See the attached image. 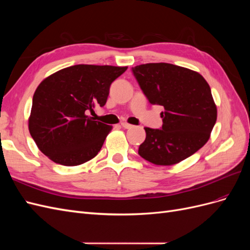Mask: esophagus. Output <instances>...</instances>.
<instances>
[{
    "instance_id": "34e87169",
    "label": "esophagus",
    "mask_w": 250,
    "mask_h": 250,
    "mask_svg": "<svg viewBox=\"0 0 250 250\" xmlns=\"http://www.w3.org/2000/svg\"><path fill=\"white\" fill-rule=\"evenodd\" d=\"M121 126H122L123 128H125V129H130V128H132V127H133L132 125H130V124H128V123H126V122H123V123H121Z\"/></svg>"
}]
</instances>
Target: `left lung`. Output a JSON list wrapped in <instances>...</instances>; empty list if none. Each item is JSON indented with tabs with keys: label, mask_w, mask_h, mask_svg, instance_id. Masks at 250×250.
Here are the masks:
<instances>
[{
	"label": "left lung",
	"mask_w": 250,
	"mask_h": 250,
	"mask_svg": "<svg viewBox=\"0 0 250 250\" xmlns=\"http://www.w3.org/2000/svg\"><path fill=\"white\" fill-rule=\"evenodd\" d=\"M150 104L162 105L161 129L145 127L139 154L146 161L170 166L198 151L217 120L210 87L197 72L171 63H146L131 69Z\"/></svg>",
	"instance_id": "1"
}]
</instances>
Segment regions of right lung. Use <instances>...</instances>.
I'll return each mask as SVG.
<instances>
[{"mask_svg": "<svg viewBox=\"0 0 250 250\" xmlns=\"http://www.w3.org/2000/svg\"><path fill=\"white\" fill-rule=\"evenodd\" d=\"M127 66L76 64L54 73L33 95L29 131L51 161L78 166L101 150L111 126L88 117L104 106L111 83Z\"/></svg>", "mask_w": 250, "mask_h": 250, "instance_id": "obj_1", "label": "right lung"}]
</instances>
